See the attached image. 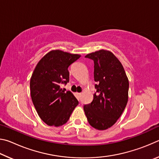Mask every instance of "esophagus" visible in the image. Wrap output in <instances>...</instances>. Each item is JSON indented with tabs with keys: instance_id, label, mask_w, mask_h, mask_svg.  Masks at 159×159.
Returning <instances> with one entry per match:
<instances>
[{
	"instance_id": "1",
	"label": "esophagus",
	"mask_w": 159,
	"mask_h": 159,
	"mask_svg": "<svg viewBox=\"0 0 159 159\" xmlns=\"http://www.w3.org/2000/svg\"><path fill=\"white\" fill-rule=\"evenodd\" d=\"M80 96H81V93H76V97H77L78 99H80Z\"/></svg>"
}]
</instances>
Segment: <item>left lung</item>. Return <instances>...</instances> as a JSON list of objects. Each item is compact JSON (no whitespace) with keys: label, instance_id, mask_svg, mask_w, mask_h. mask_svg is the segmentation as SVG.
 Wrapping results in <instances>:
<instances>
[{"label":"left lung","instance_id":"obj_1","mask_svg":"<svg viewBox=\"0 0 159 159\" xmlns=\"http://www.w3.org/2000/svg\"><path fill=\"white\" fill-rule=\"evenodd\" d=\"M85 57L94 61L96 92L90 104L83 107L88 123L104 130L121 116L128 99L129 82L121 63L111 52L100 50Z\"/></svg>","mask_w":159,"mask_h":159}]
</instances>
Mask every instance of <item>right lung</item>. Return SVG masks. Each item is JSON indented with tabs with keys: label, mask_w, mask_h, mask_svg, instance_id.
I'll return each instance as SVG.
<instances>
[{
	"label": "right lung",
	"mask_w": 159,
	"mask_h": 159,
	"mask_svg": "<svg viewBox=\"0 0 159 159\" xmlns=\"http://www.w3.org/2000/svg\"><path fill=\"white\" fill-rule=\"evenodd\" d=\"M80 55L52 50L39 61L30 80L32 102L43 121L58 127L68 121L79 101L71 91L63 90L61 84L69 81L68 67Z\"/></svg>",
	"instance_id": "obj_1"
}]
</instances>
